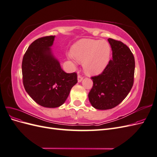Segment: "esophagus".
Segmentation results:
<instances>
[{
  "label": "esophagus",
  "instance_id": "1",
  "mask_svg": "<svg viewBox=\"0 0 157 157\" xmlns=\"http://www.w3.org/2000/svg\"><path fill=\"white\" fill-rule=\"evenodd\" d=\"M82 79H83V77H82V76H80V75H78V77H77V80H78V82H80L82 80Z\"/></svg>",
  "mask_w": 157,
  "mask_h": 157
}]
</instances>
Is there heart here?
<instances>
[{
    "label": "heart",
    "instance_id": "obj_1",
    "mask_svg": "<svg viewBox=\"0 0 157 157\" xmlns=\"http://www.w3.org/2000/svg\"><path fill=\"white\" fill-rule=\"evenodd\" d=\"M111 47L106 41L83 39L77 41L71 48L67 58L83 63L84 72L89 76L101 74L110 60Z\"/></svg>",
    "mask_w": 157,
    "mask_h": 157
}]
</instances>
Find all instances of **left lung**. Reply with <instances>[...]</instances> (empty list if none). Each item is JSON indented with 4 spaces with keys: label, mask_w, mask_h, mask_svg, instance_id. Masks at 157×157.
Masks as SVG:
<instances>
[{
    "label": "left lung",
    "mask_w": 157,
    "mask_h": 157,
    "mask_svg": "<svg viewBox=\"0 0 157 157\" xmlns=\"http://www.w3.org/2000/svg\"><path fill=\"white\" fill-rule=\"evenodd\" d=\"M113 59L102 73L92 77L93 86L88 94L93 107L107 110L117 106L129 94L133 84L135 59L128 47L121 41L108 39Z\"/></svg>",
    "instance_id": "left-lung-1"
}]
</instances>
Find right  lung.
I'll return each mask as SVG.
<instances>
[{"instance_id": "add662e5", "label": "right lung", "mask_w": 157, "mask_h": 157, "mask_svg": "<svg viewBox=\"0 0 157 157\" xmlns=\"http://www.w3.org/2000/svg\"><path fill=\"white\" fill-rule=\"evenodd\" d=\"M55 36L39 38L29 46L22 61L23 83L27 93L39 105L61 106L77 83L76 73H66L51 49Z\"/></svg>"}]
</instances>
